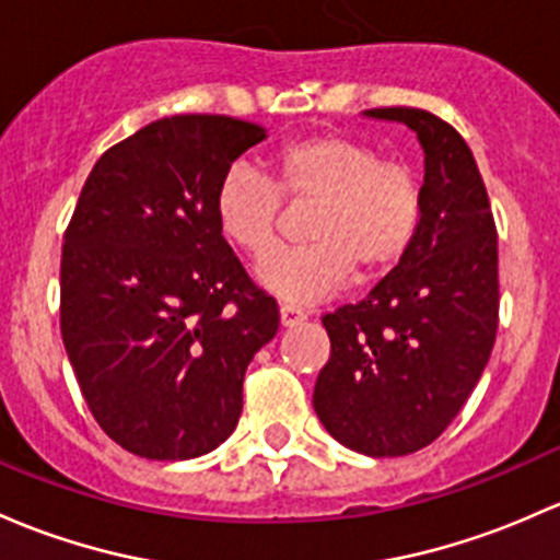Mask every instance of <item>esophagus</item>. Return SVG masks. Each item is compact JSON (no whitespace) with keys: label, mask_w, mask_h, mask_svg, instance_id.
Listing matches in <instances>:
<instances>
[{"label":"esophagus","mask_w":560,"mask_h":560,"mask_svg":"<svg viewBox=\"0 0 560 560\" xmlns=\"http://www.w3.org/2000/svg\"><path fill=\"white\" fill-rule=\"evenodd\" d=\"M279 319H281V327H292V325H300V322L305 319V314H303V311H300V308H295V305L281 303Z\"/></svg>","instance_id":"1"}]
</instances>
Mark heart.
<instances>
[{"label": "heart", "mask_w": 560, "mask_h": 560, "mask_svg": "<svg viewBox=\"0 0 560 560\" xmlns=\"http://www.w3.org/2000/svg\"><path fill=\"white\" fill-rule=\"evenodd\" d=\"M276 185L249 166H231L214 190V222L241 255H267L280 198L314 202L308 247L282 250L255 268L270 295L305 305L359 279H378L402 262L419 235L423 190L410 166L343 133H314L273 155Z\"/></svg>", "instance_id": "b5f03b06"}]
</instances>
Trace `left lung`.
<instances>
[{"label":"left lung","mask_w":560,"mask_h":560,"mask_svg":"<svg viewBox=\"0 0 560 560\" xmlns=\"http://www.w3.org/2000/svg\"><path fill=\"white\" fill-rule=\"evenodd\" d=\"M402 122L423 150V217L413 246L370 295L322 319L329 362L314 410L346 448H427L478 386L499 325L497 225L472 150L438 115L368 109Z\"/></svg>","instance_id":"left-lung-1"}]
</instances>
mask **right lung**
I'll return each mask as SVG.
<instances>
[{
	"mask_svg": "<svg viewBox=\"0 0 560 560\" xmlns=\"http://www.w3.org/2000/svg\"><path fill=\"white\" fill-rule=\"evenodd\" d=\"M268 137L225 115H174L109 147L63 235L61 338L98 427L141 458L225 443L244 373L279 329L214 222V190Z\"/></svg>",
	"mask_w": 560,
	"mask_h": 560,
	"instance_id": "1",
	"label": "right lung"
}]
</instances>
